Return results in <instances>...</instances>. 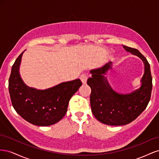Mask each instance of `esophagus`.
<instances>
[{"mask_svg": "<svg viewBox=\"0 0 159 159\" xmlns=\"http://www.w3.org/2000/svg\"><path fill=\"white\" fill-rule=\"evenodd\" d=\"M80 79H81V81H82L83 84H86V82H87V80H88L87 74H81V76H80Z\"/></svg>", "mask_w": 159, "mask_h": 159, "instance_id": "34e87169", "label": "esophagus"}]
</instances>
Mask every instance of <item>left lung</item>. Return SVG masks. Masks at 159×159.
Returning a JSON list of instances; mask_svg holds the SVG:
<instances>
[{
	"mask_svg": "<svg viewBox=\"0 0 159 159\" xmlns=\"http://www.w3.org/2000/svg\"><path fill=\"white\" fill-rule=\"evenodd\" d=\"M123 47L143 61L145 71L140 88L129 93H120L115 91L105 76L112 69L111 61L90 70L91 77L87 81L91 89V111L99 121L109 125H125L133 121L146 109L151 95L152 76L148 61L138 50L126 46Z\"/></svg>",
	"mask_w": 159,
	"mask_h": 159,
	"instance_id": "8db88e82",
	"label": "left lung"
}]
</instances>
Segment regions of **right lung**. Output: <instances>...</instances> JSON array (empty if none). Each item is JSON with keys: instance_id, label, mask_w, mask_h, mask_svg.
<instances>
[{"instance_id": "add662e5", "label": "right lung", "mask_w": 159, "mask_h": 159, "mask_svg": "<svg viewBox=\"0 0 159 159\" xmlns=\"http://www.w3.org/2000/svg\"><path fill=\"white\" fill-rule=\"evenodd\" d=\"M24 52L13 64L8 81L12 106L24 119L34 125H52L65 116L70 99L82 83L76 79L46 89L28 87L19 71Z\"/></svg>"}]
</instances>
